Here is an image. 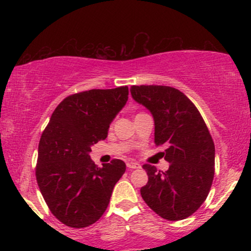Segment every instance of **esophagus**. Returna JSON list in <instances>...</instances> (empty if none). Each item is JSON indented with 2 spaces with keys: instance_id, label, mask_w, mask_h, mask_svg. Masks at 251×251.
I'll return each instance as SVG.
<instances>
[{
  "instance_id": "esophagus-1",
  "label": "esophagus",
  "mask_w": 251,
  "mask_h": 251,
  "mask_svg": "<svg viewBox=\"0 0 251 251\" xmlns=\"http://www.w3.org/2000/svg\"><path fill=\"white\" fill-rule=\"evenodd\" d=\"M126 165H127V168L129 169V170H133V169H139L140 168V165L138 163H134V162H128L127 164H126Z\"/></svg>"
}]
</instances>
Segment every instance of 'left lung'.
<instances>
[{
	"label": "left lung",
	"mask_w": 251,
	"mask_h": 251,
	"mask_svg": "<svg viewBox=\"0 0 251 251\" xmlns=\"http://www.w3.org/2000/svg\"><path fill=\"white\" fill-rule=\"evenodd\" d=\"M132 98L151 112L154 143L165 146V172L145 164L149 181L143 200L157 215L180 221L200 209L215 175V145L200 111L179 89L170 86H132Z\"/></svg>",
	"instance_id": "1"
}]
</instances>
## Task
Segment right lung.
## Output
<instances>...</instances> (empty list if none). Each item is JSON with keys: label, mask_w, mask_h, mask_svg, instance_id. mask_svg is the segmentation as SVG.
Listing matches in <instances>:
<instances>
[{"label": "right lung", "mask_w": 251, "mask_h": 251, "mask_svg": "<svg viewBox=\"0 0 251 251\" xmlns=\"http://www.w3.org/2000/svg\"><path fill=\"white\" fill-rule=\"evenodd\" d=\"M128 99V87L89 89L57 105L39 143L36 180L48 208L65 226L86 227L107 209L123 160L98 168L91 146L106 139L111 123Z\"/></svg>", "instance_id": "1"}]
</instances>
